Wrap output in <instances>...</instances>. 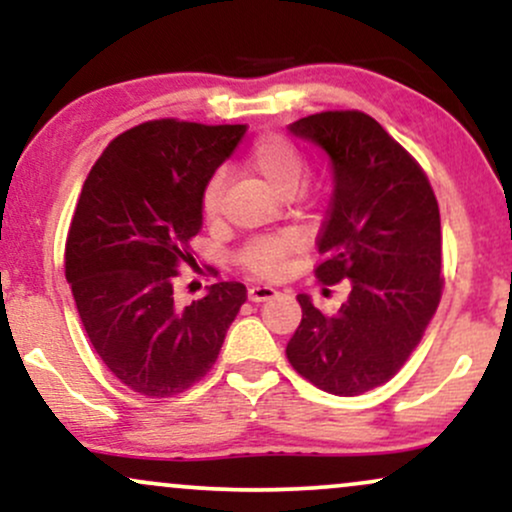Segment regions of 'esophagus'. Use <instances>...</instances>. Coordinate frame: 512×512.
Returning a JSON list of instances; mask_svg holds the SVG:
<instances>
[{
    "label": "esophagus",
    "mask_w": 512,
    "mask_h": 512,
    "mask_svg": "<svg viewBox=\"0 0 512 512\" xmlns=\"http://www.w3.org/2000/svg\"><path fill=\"white\" fill-rule=\"evenodd\" d=\"M274 296H276V289H274V286H269V284H255V286H250V289H248V298L252 303L269 301V298H274Z\"/></svg>",
    "instance_id": "34e87169"
}]
</instances>
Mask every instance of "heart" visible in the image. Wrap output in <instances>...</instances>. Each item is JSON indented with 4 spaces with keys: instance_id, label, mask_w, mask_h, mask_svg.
Returning a JSON list of instances; mask_svg holds the SVG:
<instances>
[{
    "instance_id": "heart-1",
    "label": "heart",
    "mask_w": 512,
    "mask_h": 512,
    "mask_svg": "<svg viewBox=\"0 0 512 512\" xmlns=\"http://www.w3.org/2000/svg\"><path fill=\"white\" fill-rule=\"evenodd\" d=\"M245 168L255 175L264 187L281 197H289L298 190L305 175V158L298 146H293L284 137H262L252 144ZM202 209L207 219H216L221 209V182L211 180L204 187ZM296 248V236L293 233H276V236L252 240L248 248L240 255V262L257 276H276L284 269L286 255Z\"/></svg>"
}]
</instances>
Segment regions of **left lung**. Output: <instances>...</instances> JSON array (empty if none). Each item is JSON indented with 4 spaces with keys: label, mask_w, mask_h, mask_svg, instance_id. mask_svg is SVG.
Wrapping results in <instances>:
<instances>
[{
    "label": "left lung",
    "mask_w": 512,
    "mask_h": 512,
    "mask_svg": "<svg viewBox=\"0 0 512 512\" xmlns=\"http://www.w3.org/2000/svg\"><path fill=\"white\" fill-rule=\"evenodd\" d=\"M289 129L332 163L315 274L351 291L332 315L298 293L303 320L286 356L320 390L363 395L404 366L440 303L438 202L419 163L366 113L327 110Z\"/></svg>",
    "instance_id": "obj_1"
}]
</instances>
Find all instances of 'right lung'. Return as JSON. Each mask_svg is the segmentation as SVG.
I'll return each mask as SVG.
<instances>
[{"mask_svg": "<svg viewBox=\"0 0 512 512\" xmlns=\"http://www.w3.org/2000/svg\"><path fill=\"white\" fill-rule=\"evenodd\" d=\"M245 125L151 120L105 146L76 204L64 274L84 330L110 373L146 397L185 392L214 366L248 291L219 281L178 305L202 195Z\"/></svg>", "mask_w": 512, "mask_h": 512, "instance_id": "obj_1", "label": "right lung"}]
</instances>
